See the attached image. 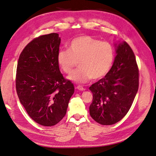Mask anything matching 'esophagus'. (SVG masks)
I'll return each instance as SVG.
<instances>
[{"instance_id": "esophagus-1", "label": "esophagus", "mask_w": 156, "mask_h": 156, "mask_svg": "<svg viewBox=\"0 0 156 156\" xmlns=\"http://www.w3.org/2000/svg\"><path fill=\"white\" fill-rule=\"evenodd\" d=\"M77 88L79 90H80V91H84L85 90V88H83L82 86H81V85H78L77 87Z\"/></svg>"}]
</instances>
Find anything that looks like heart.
I'll return each instance as SVG.
<instances>
[{"label": "heart", "instance_id": "heart-1", "mask_svg": "<svg viewBox=\"0 0 156 156\" xmlns=\"http://www.w3.org/2000/svg\"><path fill=\"white\" fill-rule=\"evenodd\" d=\"M115 49L108 41L89 36L75 37L69 49L59 51L57 62L66 73H70L79 62V69L68 77L77 83H86L92 78L101 79L109 72L115 60Z\"/></svg>", "mask_w": 156, "mask_h": 156}]
</instances>
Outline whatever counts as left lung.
<instances>
[{
	"label": "left lung",
	"instance_id": "obj_1",
	"mask_svg": "<svg viewBox=\"0 0 156 156\" xmlns=\"http://www.w3.org/2000/svg\"><path fill=\"white\" fill-rule=\"evenodd\" d=\"M115 46L116 55L109 72L89 88L93 94L90 115L101 125L115 124L123 119L139 88V69L134 53L126 41Z\"/></svg>",
	"mask_w": 156,
	"mask_h": 156
}]
</instances>
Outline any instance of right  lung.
<instances>
[{"instance_id": "obj_1", "label": "right lung", "mask_w": 156, "mask_h": 156, "mask_svg": "<svg viewBox=\"0 0 156 156\" xmlns=\"http://www.w3.org/2000/svg\"><path fill=\"white\" fill-rule=\"evenodd\" d=\"M57 33L40 36L23 50L19 58L16 86L28 115L44 126H55L66 114L74 86L60 73Z\"/></svg>"}]
</instances>
